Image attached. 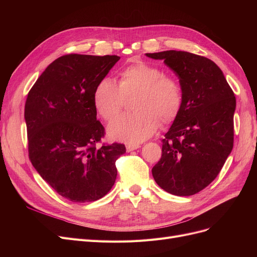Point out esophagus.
<instances>
[{
  "label": "esophagus",
  "mask_w": 257,
  "mask_h": 257,
  "mask_svg": "<svg viewBox=\"0 0 257 257\" xmlns=\"http://www.w3.org/2000/svg\"><path fill=\"white\" fill-rule=\"evenodd\" d=\"M141 146L140 145H131V144H129V145H127L126 146V150H127V152H131V151H134V150H137V149H139Z\"/></svg>",
  "instance_id": "34e87169"
}]
</instances>
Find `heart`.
Here are the masks:
<instances>
[{"label": "heart", "mask_w": 257, "mask_h": 257, "mask_svg": "<svg viewBox=\"0 0 257 257\" xmlns=\"http://www.w3.org/2000/svg\"><path fill=\"white\" fill-rule=\"evenodd\" d=\"M136 94L132 113L119 116L108 127L112 140L137 144L152 137L163 124L172 121L179 113L182 90L177 80L166 76L160 67L144 61L136 62L119 73L118 84L105 78L93 92V104L105 120L118 115L125 99Z\"/></svg>", "instance_id": "obj_1"}]
</instances>
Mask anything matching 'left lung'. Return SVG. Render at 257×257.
Instances as JSON below:
<instances>
[{"instance_id":"1","label":"left lung","mask_w":257,"mask_h":257,"mask_svg":"<svg viewBox=\"0 0 257 257\" xmlns=\"http://www.w3.org/2000/svg\"><path fill=\"white\" fill-rule=\"evenodd\" d=\"M146 56L164 60L182 90L181 108L161 141L153 178L172 195H195L215 179L231 153L234 93L220 67L206 57L174 50Z\"/></svg>"}]
</instances>
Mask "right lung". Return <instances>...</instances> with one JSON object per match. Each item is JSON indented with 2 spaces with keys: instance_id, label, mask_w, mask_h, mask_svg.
<instances>
[{
  "instance_id": "1",
  "label": "right lung",
  "mask_w": 257,
  "mask_h": 257,
  "mask_svg": "<svg viewBox=\"0 0 257 257\" xmlns=\"http://www.w3.org/2000/svg\"><path fill=\"white\" fill-rule=\"evenodd\" d=\"M119 60L116 55L69 54L54 60L30 89L25 104L29 158L60 196L77 203L99 200L116 178L125 145L97 147L104 127L93 92Z\"/></svg>"
}]
</instances>
